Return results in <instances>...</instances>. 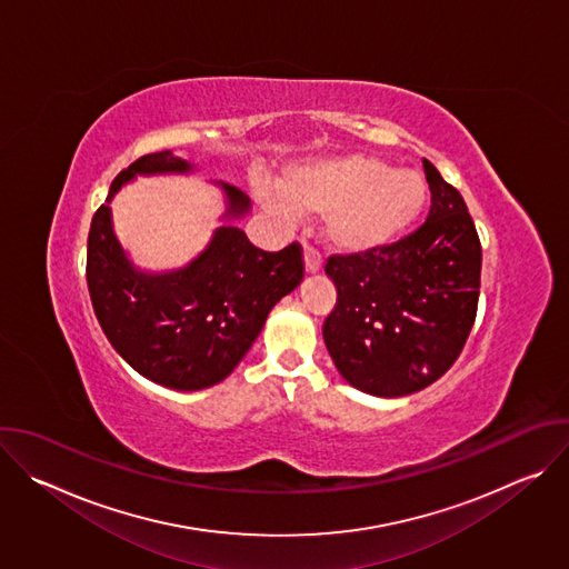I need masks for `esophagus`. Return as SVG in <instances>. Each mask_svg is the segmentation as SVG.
Listing matches in <instances>:
<instances>
[{
	"label": "esophagus",
	"mask_w": 569,
	"mask_h": 569,
	"mask_svg": "<svg viewBox=\"0 0 569 569\" xmlns=\"http://www.w3.org/2000/svg\"><path fill=\"white\" fill-rule=\"evenodd\" d=\"M303 268H306V274H315V272H319L321 270V259H319V254L315 252V250H306V254H303Z\"/></svg>",
	"instance_id": "obj_1"
}]
</instances>
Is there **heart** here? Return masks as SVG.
<instances>
[{
  "label": "heart",
  "mask_w": 569,
  "mask_h": 569,
  "mask_svg": "<svg viewBox=\"0 0 569 569\" xmlns=\"http://www.w3.org/2000/svg\"><path fill=\"white\" fill-rule=\"evenodd\" d=\"M261 202L286 222L295 211L323 216V240L331 250L369 254L393 246L415 227L428 202V182L419 171L353 152L290 169L281 196L263 193Z\"/></svg>",
  "instance_id": "heart-1"
}]
</instances>
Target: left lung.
<instances>
[{
    "label": "left lung",
    "instance_id": "8db88e82",
    "mask_svg": "<svg viewBox=\"0 0 569 569\" xmlns=\"http://www.w3.org/2000/svg\"><path fill=\"white\" fill-rule=\"evenodd\" d=\"M432 204L428 220L393 246L331 257L338 303L323 342L356 389L396 398L439 380L472 329L481 246L461 193L423 159Z\"/></svg>",
    "mask_w": 569,
    "mask_h": 569
}]
</instances>
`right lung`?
<instances>
[{"label": "right lung", "mask_w": 569, "mask_h": 569, "mask_svg": "<svg viewBox=\"0 0 569 569\" xmlns=\"http://www.w3.org/2000/svg\"><path fill=\"white\" fill-rule=\"evenodd\" d=\"M196 167L161 150L139 157L117 176L88 238V288L114 351L143 378L178 391L224 380L259 338L270 310L303 279L297 242L281 252L254 248L233 220L250 213V198L218 182L222 224L184 268H137L112 227L110 202L137 176H189Z\"/></svg>", "instance_id": "1"}]
</instances>
